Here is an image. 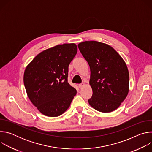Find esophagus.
<instances>
[{
    "instance_id": "34e87169",
    "label": "esophagus",
    "mask_w": 152,
    "mask_h": 152,
    "mask_svg": "<svg viewBox=\"0 0 152 152\" xmlns=\"http://www.w3.org/2000/svg\"><path fill=\"white\" fill-rule=\"evenodd\" d=\"M84 85H85V83H80V84H79V88H82L83 87Z\"/></svg>"
}]
</instances>
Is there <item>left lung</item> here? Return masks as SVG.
Returning a JSON list of instances; mask_svg holds the SVG:
<instances>
[{"label": "left lung", "instance_id": "left-lung-1", "mask_svg": "<svg viewBox=\"0 0 152 152\" xmlns=\"http://www.w3.org/2000/svg\"><path fill=\"white\" fill-rule=\"evenodd\" d=\"M78 48L90 68V105L104 113L117 110L129 93V75L124 61L112 47L99 41H86Z\"/></svg>", "mask_w": 152, "mask_h": 152}]
</instances>
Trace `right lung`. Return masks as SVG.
I'll return each instance as SVG.
<instances>
[{
  "instance_id": "1",
  "label": "right lung",
  "mask_w": 152,
  "mask_h": 152,
  "mask_svg": "<svg viewBox=\"0 0 152 152\" xmlns=\"http://www.w3.org/2000/svg\"><path fill=\"white\" fill-rule=\"evenodd\" d=\"M77 52L75 43L57 45L37 55L23 76L27 95L39 111L58 117L69 107L76 90L68 82L69 66Z\"/></svg>"
}]
</instances>
